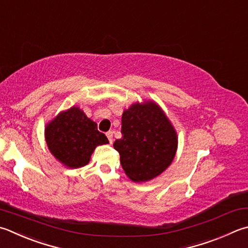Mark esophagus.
<instances>
[{
  "instance_id": "34e87169",
  "label": "esophagus",
  "mask_w": 248,
  "mask_h": 248,
  "mask_svg": "<svg viewBox=\"0 0 248 248\" xmlns=\"http://www.w3.org/2000/svg\"><path fill=\"white\" fill-rule=\"evenodd\" d=\"M106 135H107V137H108L110 143L113 142V133H112V132H108Z\"/></svg>"
}]
</instances>
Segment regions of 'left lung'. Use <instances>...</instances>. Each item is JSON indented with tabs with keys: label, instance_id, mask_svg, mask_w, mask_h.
Segmentation results:
<instances>
[{
	"label": "left lung",
	"instance_id": "left-lung-1",
	"mask_svg": "<svg viewBox=\"0 0 248 248\" xmlns=\"http://www.w3.org/2000/svg\"><path fill=\"white\" fill-rule=\"evenodd\" d=\"M123 137L113 147L126 176L134 181H150L171 164L178 136L165 112L153 100L135 102L122 114Z\"/></svg>",
	"mask_w": 248,
	"mask_h": 248
}]
</instances>
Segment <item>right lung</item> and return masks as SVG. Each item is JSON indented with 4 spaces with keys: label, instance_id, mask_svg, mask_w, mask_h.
Masks as SVG:
<instances>
[{
    "label": "right lung",
    "instance_id": "obj_1",
    "mask_svg": "<svg viewBox=\"0 0 248 248\" xmlns=\"http://www.w3.org/2000/svg\"><path fill=\"white\" fill-rule=\"evenodd\" d=\"M44 135L50 153L68 168L87 165L95 149L109 143L106 135L98 132L97 123L76 106L59 112L46 124Z\"/></svg>",
    "mask_w": 248,
    "mask_h": 248
}]
</instances>
